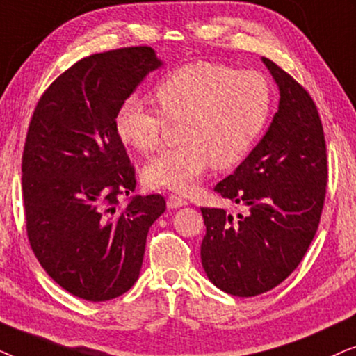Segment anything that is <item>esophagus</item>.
Returning <instances> with one entry per match:
<instances>
[{
    "mask_svg": "<svg viewBox=\"0 0 356 356\" xmlns=\"http://www.w3.org/2000/svg\"><path fill=\"white\" fill-rule=\"evenodd\" d=\"M188 205V202L186 198L179 195V193H170L168 197V207L169 208H179V207H186Z\"/></svg>",
    "mask_w": 356,
    "mask_h": 356,
    "instance_id": "obj_1",
    "label": "esophagus"
}]
</instances>
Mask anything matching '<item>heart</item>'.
Instances as JSON below:
<instances>
[{
	"instance_id": "b5f03b06",
	"label": "heart",
	"mask_w": 356,
	"mask_h": 356,
	"mask_svg": "<svg viewBox=\"0 0 356 356\" xmlns=\"http://www.w3.org/2000/svg\"><path fill=\"white\" fill-rule=\"evenodd\" d=\"M159 111L130 96L115 115L123 145L143 154L159 148L164 130L181 123V145L165 149L143 169L151 187L188 192L213 164L231 169L250 153L272 111V88L262 73L213 61H193L154 88Z\"/></svg>"
}]
</instances>
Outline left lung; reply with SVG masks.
<instances>
[{
	"label": "left lung",
	"mask_w": 356,
	"mask_h": 356,
	"mask_svg": "<svg viewBox=\"0 0 356 356\" xmlns=\"http://www.w3.org/2000/svg\"><path fill=\"white\" fill-rule=\"evenodd\" d=\"M262 61L280 89L278 112L234 174L215 187L249 211L234 220L222 208H202L207 277L243 298L272 290L300 265L319 227L327 186L324 129L314 101L285 70Z\"/></svg>",
	"instance_id": "obj_1"
}]
</instances>
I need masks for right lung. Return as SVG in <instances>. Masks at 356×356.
Listing matches in <instances>:
<instances>
[{
  "label": "right lung",
  "mask_w": 356,
  "mask_h": 356,
  "mask_svg": "<svg viewBox=\"0 0 356 356\" xmlns=\"http://www.w3.org/2000/svg\"><path fill=\"white\" fill-rule=\"evenodd\" d=\"M161 66L148 45L89 55L47 88L22 153L27 238L47 273L71 295L107 301L138 280L146 236L165 210L159 193L135 195V168L115 115Z\"/></svg>",
  "instance_id": "right-lung-1"
}]
</instances>
